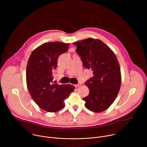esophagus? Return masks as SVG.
Returning a JSON list of instances; mask_svg holds the SVG:
<instances>
[{
	"label": "esophagus",
	"instance_id": "obj_1",
	"mask_svg": "<svg viewBox=\"0 0 147 147\" xmlns=\"http://www.w3.org/2000/svg\"><path fill=\"white\" fill-rule=\"evenodd\" d=\"M81 83H78L77 84L74 85V86H75V87H78L81 86Z\"/></svg>",
	"mask_w": 147,
	"mask_h": 147
}]
</instances>
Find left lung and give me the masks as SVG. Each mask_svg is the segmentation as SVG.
Listing matches in <instances>:
<instances>
[{
  "label": "left lung",
  "instance_id": "obj_1",
  "mask_svg": "<svg viewBox=\"0 0 147 147\" xmlns=\"http://www.w3.org/2000/svg\"><path fill=\"white\" fill-rule=\"evenodd\" d=\"M83 66L93 71L85 84L90 93L84 98L86 107L94 112L107 109L118 95L121 86L119 61L114 52L102 41L87 38L73 43Z\"/></svg>",
  "mask_w": 147,
  "mask_h": 147
}]
</instances>
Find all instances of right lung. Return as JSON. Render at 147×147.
<instances>
[{"instance_id":"add662e5","label":"right lung","mask_w":147,"mask_h":147,"mask_svg":"<svg viewBox=\"0 0 147 147\" xmlns=\"http://www.w3.org/2000/svg\"><path fill=\"white\" fill-rule=\"evenodd\" d=\"M70 44L50 42L36 48L30 55L26 68V81L30 94L42 109L56 112L65 107L64 100L74 91L70 84H53L52 72L57 67L60 55L68 51Z\"/></svg>"}]
</instances>
